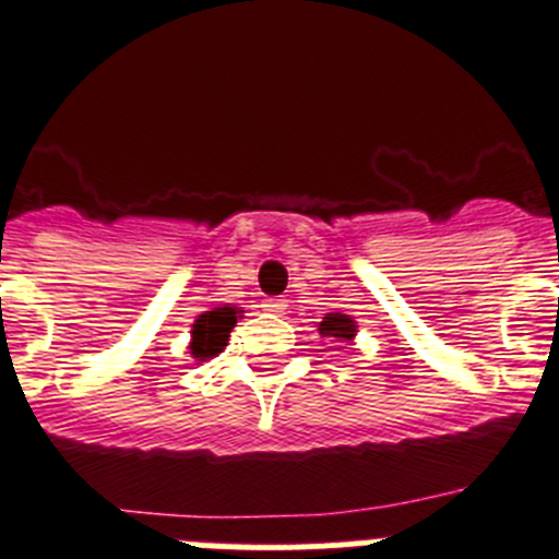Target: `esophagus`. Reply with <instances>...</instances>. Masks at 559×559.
I'll return each mask as SVG.
<instances>
[{
	"label": "esophagus",
	"instance_id": "esophagus-1",
	"mask_svg": "<svg viewBox=\"0 0 559 559\" xmlns=\"http://www.w3.org/2000/svg\"><path fill=\"white\" fill-rule=\"evenodd\" d=\"M264 309L266 312H275V316H278V312H284V309H287V301H281V298H270V301H264Z\"/></svg>",
	"mask_w": 559,
	"mask_h": 559
}]
</instances>
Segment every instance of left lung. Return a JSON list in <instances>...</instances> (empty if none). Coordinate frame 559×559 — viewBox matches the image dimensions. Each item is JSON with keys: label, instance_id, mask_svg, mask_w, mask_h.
Masks as SVG:
<instances>
[{"label": "left lung", "instance_id": "8db88e82", "mask_svg": "<svg viewBox=\"0 0 559 559\" xmlns=\"http://www.w3.org/2000/svg\"><path fill=\"white\" fill-rule=\"evenodd\" d=\"M318 332H321L323 337H332V341H352L355 332H358V326H355V321H352L349 316H344V312H326L323 321L318 323Z\"/></svg>", "mask_w": 559, "mask_h": 559}]
</instances>
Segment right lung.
Instances as JSON below:
<instances>
[{"mask_svg": "<svg viewBox=\"0 0 559 559\" xmlns=\"http://www.w3.org/2000/svg\"><path fill=\"white\" fill-rule=\"evenodd\" d=\"M241 309L238 307H213L204 316L195 318L192 323V341H190V355L195 360L215 358L218 352L227 346L229 332L238 323Z\"/></svg>", "mask_w": 559, "mask_h": 559, "instance_id": "1", "label": "right lung"}]
</instances>
